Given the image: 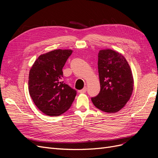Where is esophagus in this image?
<instances>
[{
    "label": "esophagus",
    "instance_id": "obj_1",
    "mask_svg": "<svg viewBox=\"0 0 158 158\" xmlns=\"http://www.w3.org/2000/svg\"><path fill=\"white\" fill-rule=\"evenodd\" d=\"M87 91V88L86 87H84L83 89H82L81 90H79V92L80 93H85Z\"/></svg>",
    "mask_w": 158,
    "mask_h": 158
}]
</instances>
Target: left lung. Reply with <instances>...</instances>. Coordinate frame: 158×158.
<instances>
[{
	"label": "left lung",
	"instance_id": "obj_1",
	"mask_svg": "<svg viewBox=\"0 0 158 158\" xmlns=\"http://www.w3.org/2000/svg\"><path fill=\"white\" fill-rule=\"evenodd\" d=\"M100 92L91 98L94 106L106 113H116L130 99L134 80L126 59L111 49L100 50L98 53Z\"/></svg>",
	"mask_w": 158,
	"mask_h": 158
}]
</instances>
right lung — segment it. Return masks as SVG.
Instances as JSON below:
<instances>
[{"mask_svg":"<svg viewBox=\"0 0 158 158\" xmlns=\"http://www.w3.org/2000/svg\"><path fill=\"white\" fill-rule=\"evenodd\" d=\"M72 52L56 49L41 55L30 70V95L37 107L47 115L63 114L76 97V90L63 81V68Z\"/></svg>","mask_w":158,"mask_h":158,"instance_id":"1","label":"right lung"}]
</instances>
